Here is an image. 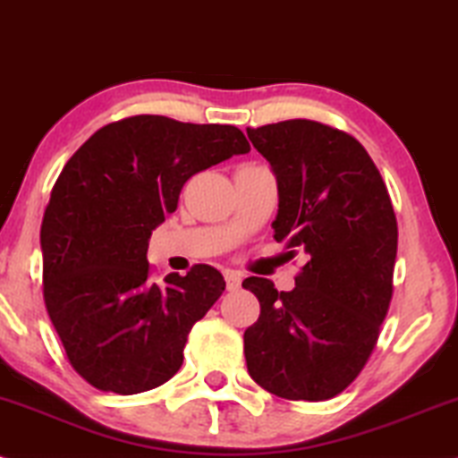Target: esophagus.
Here are the masks:
<instances>
[{"label": "esophagus", "mask_w": 458, "mask_h": 458, "mask_svg": "<svg viewBox=\"0 0 458 458\" xmlns=\"http://www.w3.org/2000/svg\"><path fill=\"white\" fill-rule=\"evenodd\" d=\"M224 277H225V288H228V292H236L241 288V282H243L241 273L236 271H225Z\"/></svg>", "instance_id": "1"}]
</instances>
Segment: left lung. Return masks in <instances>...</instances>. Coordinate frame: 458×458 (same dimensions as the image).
<instances>
[{"label": "left lung", "instance_id": "obj_1", "mask_svg": "<svg viewBox=\"0 0 458 458\" xmlns=\"http://www.w3.org/2000/svg\"><path fill=\"white\" fill-rule=\"evenodd\" d=\"M279 187L275 241L307 262L296 288L247 277L260 318L245 330L253 382L290 401H327L367 365L393 301L396 217L354 136L310 119L247 128Z\"/></svg>", "mask_w": 458, "mask_h": 458}]
</instances>
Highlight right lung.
<instances>
[{"instance_id":"right-lung-1","label":"right lung","mask_w":458,"mask_h":458,"mask_svg":"<svg viewBox=\"0 0 458 458\" xmlns=\"http://www.w3.org/2000/svg\"><path fill=\"white\" fill-rule=\"evenodd\" d=\"M247 151L234 125L134 114L68 159L42 217V294L72 369L93 388L145 393L183 365L187 335L225 282L208 264L157 282L148 236L190 176Z\"/></svg>"}]
</instances>
